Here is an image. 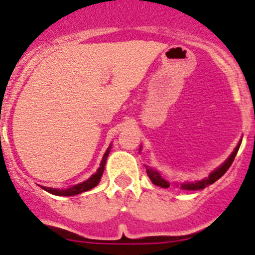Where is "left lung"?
<instances>
[{
	"label": "left lung",
	"mask_w": 255,
	"mask_h": 255,
	"mask_svg": "<svg viewBox=\"0 0 255 255\" xmlns=\"http://www.w3.org/2000/svg\"><path fill=\"white\" fill-rule=\"evenodd\" d=\"M239 146H241V143L238 144V146L235 149V151L231 154L230 158H228L227 160H226L225 163H223L222 165L220 166V168L216 169L215 171H212V173H211L210 175H208V177H206V179L201 180V181L186 182V184H181V189H184V190H201V189H204V187L208 186V185H212L215 181H217V180L220 179L221 176H223V174H225L226 171L230 169V166L232 165L233 160H235L236 155H237V151H238ZM146 174H148V176L150 177L151 182H153L154 185H156V186L165 187V189H168V187L170 186V182H168L165 179H163L160 174H159L156 170H154V169L148 168V169H146Z\"/></svg>",
	"instance_id": "8db88e82"
}]
</instances>
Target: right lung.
<instances>
[{
    "mask_svg": "<svg viewBox=\"0 0 255 255\" xmlns=\"http://www.w3.org/2000/svg\"><path fill=\"white\" fill-rule=\"evenodd\" d=\"M110 149H111V148L107 149L106 153H105V155H104V158H102L101 165H100L99 170H97L96 173L94 174V175L90 177V179H87L86 181L81 182V184L75 185V186H73V187H69V189H65V190L53 189V187H44V186H42V187L45 190V191L50 192V194H53V195H58V196H73V195H78V194H81V192L89 191V190L94 189V187L96 186L97 184H99L100 180H101L102 174H104L105 165H106L107 156H109V154H110Z\"/></svg>",
    "mask_w": 255,
    "mask_h": 255,
    "instance_id": "add662e5",
    "label": "right lung"
}]
</instances>
